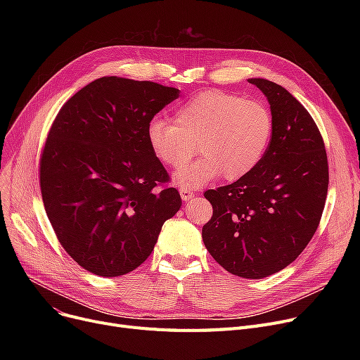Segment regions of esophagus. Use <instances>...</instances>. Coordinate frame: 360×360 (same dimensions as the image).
Instances as JSON below:
<instances>
[{"instance_id": "34e87169", "label": "esophagus", "mask_w": 360, "mask_h": 360, "mask_svg": "<svg viewBox=\"0 0 360 360\" xmlns=\"http://www.w3.org/2000/svg\"><path fill=\"white\" fill-rule=\"evenodd\" d=\"M179 194H181V197H182L184 201H190V200L194 198V193L190 191V190H186V188H181Z\"/></svg>"}]
</instances>
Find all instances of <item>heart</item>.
Instances as JSON below:
<instances>
[{
  "label": "heart",
  "instance_id": "1",
  "mask_svg": "<svg viewBox=\"0 0 360 360\" xmlns=\"http://www.w3.org/2000/svg\"><path fill=\"white\" fill-rule=\"evenodd\" d=\"M273 134V115L258 101L238 94L205 90L179 106L174 124L153 120L147 127V143L153 156L167 167H181L194 155L190 166L174 175L182 188H201L221 174L235 181L258 165Z\"/></svg>",
  "mask_w": 360,
  "mask_h": 360
}]
</instances>
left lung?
I'll return each instance as SVG.
<instances>
[{
    "label": "left lung",
    "mask_w": 360,
    "mask_h": 360,
    "mask_svg": "<svg viewBox=\"0 0 360 360\" xmlns=\"http://www.w3.org/2000/svg\"><path fill=\"white\" fill-rule=\"evenodd\" d=\"M270 103L273 134L266 153L236 182L205 191L213 216L202 226L207 251L243 278L271 276L312 239L328 190L323 137L309 112L280 84L250 79Z\"/></svg>",
    "instance_id": "1"
}]
</instances>
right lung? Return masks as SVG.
I'll list each match as a JSON object with an SVG mask.
<instances>
[{"mask_svg": "<svg viewBox=\"0 0 360 360\" xmlns=\"http://www.w3.org/2000/svg\"><path fill=\"white\" fill-rule=\"evenodd\" d=\"M179 90L153 82L101 77L67 101L41 159L46 216L84 270L118 277L136 270L181 209L175 188L147 143V127Z\"/></svg>", "mask_w": 360, "mask_h": 360, "instance_id": "obj_1", "label": "right lung"}]
</instances>
